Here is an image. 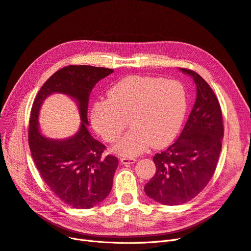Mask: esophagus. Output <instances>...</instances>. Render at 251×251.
<instances>
[{
  "label": "esophagus",
  "instance_id": "1",
  "mask_svg": "<svg viewBox=\"0 0 251 251\" xmlns=\"http://www.w3.org/2000/svg\"><path fill=\"white\" fill-rule=\"evenodd\" d=\"M120 161L123 164H133V163H135L136 159L133 158V157H121Z\"/></svg>",
  "mask_w": 251,
  "mask_h": 251
}]
</instances>
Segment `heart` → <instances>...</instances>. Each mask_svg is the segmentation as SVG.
I'll list each match as a JSON object with an SVG mask.
<instances>
[{
  "mask_svg": "<svg viewBox=\"0 0 251 251\" xmlns=\"http://www.w3.org/2000/svg\"><path fill=\"white\" fill-rule=\"evenodd\" d=\"M186 110V91L179 81L132 75L116 82L108 90L107 99L94 102L91 121L106 142L115 143L129 120L132 129L115 151L135 156L151 146L169 145L180 131Z\"/></svg>",
  "mask_w": 251,
  "mask_h": 251,
  "instance_id": "1",
  "label": "heart"
}]
</instances>
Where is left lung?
Returning <instances> with one entry per match:
<instances>
[{
	"instance_id": "8db88e82",
	"label": "left lung",
	"mask_w": 251,
	"mask_h": 251,
	"mask_svg": "<svg viewBox=\"0 0 251 251\" xmlns=\"http://www.w3.org/2000/svg\"><path fill=\"white\" fill-rule=\"evenodd\" d=\"M180 71L193 78L197 99L178 140L153 157L156 173L145 186L148 197L166 206L187 202L207 186L224 137L221 108L214 92L197 72Z\"/></svg>"
}]
</instances>
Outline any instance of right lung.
<instances>
[{"instance_id":"right-lung-1","label":"right lung","mask_w":251,"mask_h":251,"mask_svg":"<svg viewBox=\"0 0 251 251\" xmlns=\"http://www.w3.org/2000/svg\"><path fill=\"white\" fill-rule=\"evenodd\" d=\"M113 72V69L88 65L64 67L45 81L32 106L29 146L36 168L50 190L72 208L90 209L97 206L113 187L118 158L102 154L105 146L90 134L87 117L92 89ZM53 92L75 100L80 111L82 122L79 131L64 140L50 139L40 131V107Z\"/></svg>"}]
</instances>
